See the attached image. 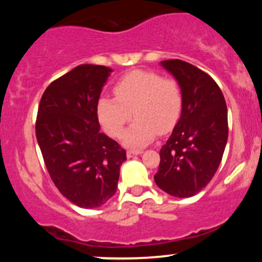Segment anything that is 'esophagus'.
<instances>
[{"label": "esophagus", "mask_w": 262, "mask_h": 262, "mask_svg": "<svg viewBox=\"0 0 262 262\" xmlns=\"http://www.w3.org/2000/svg\"><path fill=\"white\" fill-rule=\"evenodd\" d=\"M141 150H128L127 151V156L128 158H133V156H135V155H139V154H141Z\"/></svg>", "instance_id": "34e87169"}]
</instances>
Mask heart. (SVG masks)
<instances>
[{
	"label": "heart",
	"instance_id": "b5f03b06",
	"mask_svg": "<svg viewBox=\"0 0 262 262\" xmlns=\"http://www.w3.org/2000/svg\"><path fill=\"white\" fill-rule=\"evenodd\" d=\"M116 98L101 97L97 114L111 137L119 138L125 125L137 117L124 134V144L140 148L159 134L176 127L182 112V92L177 81L151 70H133L113 87Z\"/></svg>",
	"mask_w": 262,
	"mask_h": 262
}]
</instances>
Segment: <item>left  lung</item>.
Masks as SVG:
<instances>
[{"label": "left lung", "instance_id": "obj_1", "mask_svg": "<svg viewBox=\"0 0 262 262\" xmlns=\"http://www.w3.org/2000/svg\"><path fill=\"white\" fill-rule=\"evenodd\" d=\"M182 92V112L160 150L156 185L173 197H192L208 185L228 140V111L214 80L179 59L164 60Z\"/></svg>", "mask_w": 262, "mask_h": 262}]
</instances>
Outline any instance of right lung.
Returning <instances> with one entry per match:
<instances>
[{
  "instance_id": "1",
  "label": "right lung",
  "mask_w": 262,
  "mask_h": 262,
  "mask_svg": "<svg viewBox=\"0 0 262 262\" xmlns=\"http://www.w3.org/2000/svg\"><path fill=\"white\" fill-rule=\"evenodd\" d=\"M112 69L79 65L47 87L35 135L45 166L62 196L96 208L116 193L125 150L100 132L97 103Z\"/></svg>"
}]
</instances>
